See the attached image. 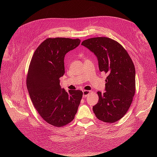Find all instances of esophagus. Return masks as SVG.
I'll return each instance as SVG.
<instances>
[{"label":"esophagus","mask_w":157,"mask_h":157,"mask_svg":"<svg viewBox=\"0 0 157 157\" xmlns=\"http://www.w3.org/2000/svg\"><path fill=\"white\" fill-rule=\"evenodd\" d=\"M83 97L84 98H86L88 95L90 93V91L89 90H83Z\"/></svg>","instance_id":"1"}]
</instances>
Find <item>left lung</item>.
Returning a JSON list of instances; mask_svg holds the SVG:
<instances>
[{"instance_id": "1", "label": "left lung", "mask_w": 157, "mask_h": 157, "mask_svg": "<svg viewBox=\"0 0 157 157\" xmlns=\"http://www.w3.org/2000/svg\"><path fill=\"white\" fill-rule=\"evenodd\" d=\"M81 44L97 57L99 71L107 75L105 92H98L99 100L93 107L94 113L103 122H115L127 113L135 94L134 65L126 50L109 38H92Z\"/></svg>"}]
</instances>
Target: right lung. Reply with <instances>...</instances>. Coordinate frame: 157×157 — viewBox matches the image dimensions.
Segmentation results:
<instances>
[{
  "instance_id": "add662e5",
  "label": "right lung",
  "mask_w": 157,
  "mask_h": 157,
  "mask_svg": "<svg viewBox=\"0 0 157 157\" xmlns=\"http://www.w3.org/2000/svg\"><path fill=\"white\" fill-rule=\"evenodd\" d=\"M80 42L78 39L49 38L38 47L31 61L27 78L31 99L40 116L56 127L74 119L82 97L80 90L67 92L59 84L65 73V56Z\"/></svg>"
}]
</instances>
